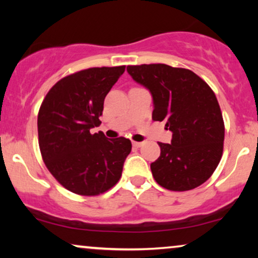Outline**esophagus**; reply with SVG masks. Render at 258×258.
Returning <instances> with one entry per match:
<instances>
[{"mask_svg": "<svg viewBox=\"0 0 258 258\" xmlns=\"http://www.w3.org/2000/svg\"><path fill=\"white\" fill-rule=\"evenodd\" d=\"M133 146L135 148H141L143 146L142 142H135V141H133Z\"/></svg>", "mask_w": 258, "mask_h": 258, "instance_id": "obj_1", "label": "esophagus"}]
</instances>
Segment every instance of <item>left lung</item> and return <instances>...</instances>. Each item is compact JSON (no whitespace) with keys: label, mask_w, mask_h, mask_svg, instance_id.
Listing matches in <instances>:
<instances>
[{"label":"left lung","mask_w":258,"mask_h":258,"mask_svg":"<svg viewBox=\"0 0 258 258\" xmlns=\"http://www.w3.org/2000/svg\"><path fill=\"white\" fill-rule=\"evenodd\" d=\"M133 80L150 91L153 119L172 133L150 164L158 184L172 191L199 186L213 175L223 153L224 122L211 88L189 69L167 64L128 66Z\"/></svg>","instance_id":"8db88e82"}]
</instances>
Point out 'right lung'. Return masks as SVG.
Masks as SVG:
<instances>
[{
	"mask_svg": "<svg viewBox=\"0 0 258 258\" xmlns=\"http://www.w3.org/2000/svg\"><path fill=\"white\" fill-rule=\"evenodd\" d=\"M125 66L89 68L59 80L42 102L37 117L38 144L51 175L69 191L95 196L121 178L132 151L124 137L109 140L100 125L104 98Z\"/></svg>",
	"mask_w": 258,
	"mask_h": 258,
	"instance_id": "obj_1",
	"label": "right lung"
}]
</instances>
